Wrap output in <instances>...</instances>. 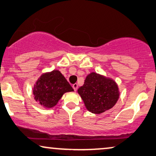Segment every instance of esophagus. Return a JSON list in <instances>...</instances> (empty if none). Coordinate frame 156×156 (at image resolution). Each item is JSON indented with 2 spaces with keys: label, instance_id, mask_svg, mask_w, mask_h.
Returning a JSON list of instances; mask_svg holds the SVG:
<instances>
[{
  "label": "esophagus",
  "instance_id": "1",
  "mask_svg": "<svg viewBox=\"0 0 156 156\" xmlns=\"http://www.w3.org/2000/svg\"><path fill=\"white\" fill-rule=\"evenodd\" d=\"M73 88L74 90V91L77 90V89H78V84H77V83H75V84L73 85Z\"/></svg>",
  "mask_w": 156,
  "mask_h": 156
}]
</instances>
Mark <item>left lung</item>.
Masks as SVG:
<instances>
[{"label": "left lung", "mask_w": 156, "mask_h": 156, "mask_svg": "<svg viewBox=\"0 0 156 156\" xmlns=\"http://www.w3.org/2000/svg\"><path fill=\"white\" fill-rule=\"evenodd\" d=\"M78 93L86 109L94 114H101L112 108L120 95L115 80L95 72L87 76L84 84L78 89Z\"/></svg>", "instance_id": "1"}]
</instances>
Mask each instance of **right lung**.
Instances as JSON below:
<instances>
[{"label":"right lung","mask_w":156,"mask_h":156,"mask_svg":"<svg viewBox=\"0 0 156 156\" xmlns=\"http://www.w3.org/2000/svg\"><path fill=\"white\" fill-rule=\"evenodd\" d=\"M73 91L71 85L58 70L41 74L32 88L35 101L45 109L53 108L63 94Z\"/></svg>","instance_id":"1"}]
</instances>
